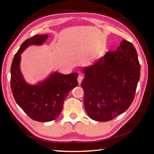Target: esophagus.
<instances>
[{
    "mask_svg": "<svg viewBox=\"0 0 154 154\" xmlns=\"http://www.w3.org/2000/svg\"><path fill=\"white\" fill-rule=\"evenodd\" d=\"M83 79V77L82 75H79L78 76V82L79 83V84H80V83H82Z\"/></svg>",
    "mask_w": 154,
    "mask_h": 154,
    "instance_id": "34e87169",
    "label": "esophagus"
}]
</instances>
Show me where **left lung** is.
<instances>
[{
  "mask_svg": "<svg viewBox=\"0 0 154 154\" xmlns=\"http://www.w3.org/2000/svg\"><path fill=\"white\" fill-rule=\"evenodd\" d=\"M140 71L136 49L125 40L117 50L83 68L82 87L88 116L97 122H108L127 110L134 99Z\"/></svg>",
  "mask_w": 154,
  "mask_h": 154,
  "instance_id": "1",
  "label": "left lung"
}]
</instances>
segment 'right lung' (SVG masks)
<instances>
[{
    "label": "right lung",
    "mask_w": 154,
    "mask_h": 154,
    "mask_svg": "<svg viewBox=\"0 0 154 154\" xmlns=\"http://www.w3.org/2000/svg\"><path fill=\"white\" fill-rule=\"evenodd\" d=\"M48 35H37L25 40L15 54L11 67V88L17 103L36 122H48L61 113L69 92L78 85V74L54 72L36 85L26 82L20 69V54L29 45H42Z\"/></svg>",
    "instance_id": "add662e5"
}]
</instances>
